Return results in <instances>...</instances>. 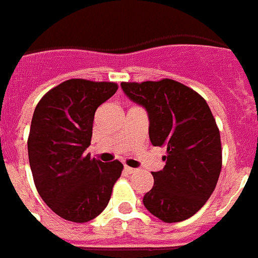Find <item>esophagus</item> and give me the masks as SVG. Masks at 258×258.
<instances>
[{
	"label": "esophagus",
	"instance_id": "obj_1",
	"mask_svg": "<svg viewBox=\"0 0 258 258\" xmlns=\"http://www.w3.org/2000/svg\"><path fill=\"white\" fill-rule=\"evenodd\" d=\"M124 171L127 173H130V175H131V173H135L136 171H138V169H135V168H131V167H127V165H125L124 167Z\"/></svg>",
	"mask_w": 258,
	"mask_h": 258
}]
</instances>
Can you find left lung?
<instances>
[{"label":"left lung","mask_w":258,"mask_h":258,"mask_svg":"<svg viewBox=\"0 0 258 258\" xmlns=\"http://www.w3.org/2000/svg\"><path fill=\"white\" fill-rule=\"evenodd\" d=\"M120 86L148 112L152 146L167 148L164 168L152 172L154 187L144 195V207L164 223L189 219L211 198L223 163L220 131L208 103L173 79Z\"/></svg>","instance_id":"left-lung-1"}]
</instances>
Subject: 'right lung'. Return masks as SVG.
<instances>
[{"instance_id":"add662e5","label":"right lung","mask_w":258,"mask_h":258,"mask_svg":"<svg viewBox=\"0 0 258 258\" xmlns=\"http://www.w3.org/2000/svg\"><path fill=\"white\" fill-rule=\"evenodd\" d=\"M116 90L114 82L69 79L42 96L33 114L27 152L35 188L53 212L73 223L103 212L122 175L119 160L85 154L96 108Z\"/></svg>"}]
</instances>
